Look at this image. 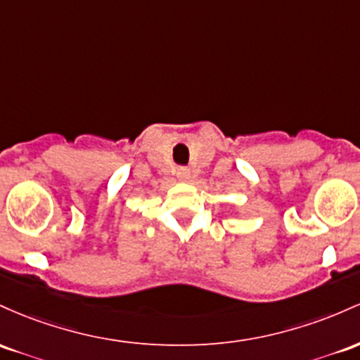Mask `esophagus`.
Segmentation results:
<instances>
[{
	"label": "esophagus",
	"mask_w": 360,
	"mask_h": 360,
	"mask_svg": "<svg viewBox=\"0 0 360 360\" xmlns=\"http://www.w3.org/2000/svg\"><path fill=\"white\" fill-rule=\"evenodd\" d=\"M188 176H191V172H188V168H179V169H176V179H179V180H188Z\"/></svg>",
	"instance_id": "obj_1"
}]
</instances>
